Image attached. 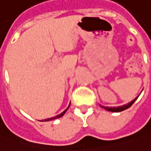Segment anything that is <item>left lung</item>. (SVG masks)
<instances>
[{
	"label": "left lung",
	"instance_id": "8db88e82",
	"mask_svg": "<svg viewBox=\"0 0 151 151\" xmlns=\"http://www.w3.org/2000/svg\"><path fill=\"white\" fill-rule=\"evenodd\" d=\"M138 97H139V96H137L134 100H132V101H130L129 103L125 104V105L120 106H114V107H112V106H105L101 105H100V106H101L102 108H104L105 110L109 111H112V112H120V111H122L126 110L127 108H129L130 106H132V105L136 101V100L138 98Z\"/></svg>",
	"mask_w": 151,
	"mask_h": 151
}]
</instances>
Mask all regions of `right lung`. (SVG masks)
<instances>
[{
	"instance_id": "obj_1",
	"label": "right lung",
	"mask_w": 151,
	"mask_h": 151,
	"mask_svg": "<svg viewBox=\"0 0 151 151\" xmlns=\"http://www.w3.org/2000/svg\"><path fill=\"white\" fill-rule=\"evenodd\" d=\"M69 106L70 104L68 105V106L67 107V109H65V110L63 111L62 113H60L59 115H57V116H55L54 117H50V118H48V119H45V120H41V122H49V121H53V120H55V119H58V118H60V117H62L63 115L65 114V112L67 111V110L69 108Z\"/></svg>"
}]
</instances>
